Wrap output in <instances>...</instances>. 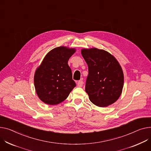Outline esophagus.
Masks as SVG:
<instances>
[{
    "label": "esophagus",
    "instance_id": "34e87169",
    "mask_svg": "<svg viewBox=\"0 0 151 151\" xmlns=\"http://www.w3.org/2000/svg\"><path fill=\"white\" fill-rule=\"evenodd\" d=\"M83 81H82V80H80V81H79L78 83H77V85L78 87H82L83 86Z\"/></svg>",
    "mask_w": 151,
    "mask_h": 151
}]
</instances>
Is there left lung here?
<instances>
[{
	"label": "left lung",
	"instance_id": "left-lung-1",
	"mask_svg": "<svg viewBox=\"0 0 151 151\" xmlns=\"http://www.w3.org/2000/svg\"><path fill=\"white\" fill-rule=\"evenodd\" d=\"M81 55L88 65L85 90L90 101L99 107L114 103L122 92L124 75L115 58L104 50L82 49Z\"/></svg>",
	"mask_w": 151,
	"mask_h": 151
}]
</instances>
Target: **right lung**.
Instances as JSON below:
<instances>
[{
  "instance_id": "1",
  "label": "right lung",
  "mask_w": 151,
  "mask_h": 151,
  "mask_svg": "<svg viewBox=\"0 0 151 151\" xmlns=\"http://www.w3.org/2000/svg\"><path fill=\"white\" fill-rule=\"evenodd\" d=\"M75 48L56 47L50 51L36 69L34 83L39 99L49 105L61 103L76 86L68 61Z\"/></svg>"
}]
</instances>
